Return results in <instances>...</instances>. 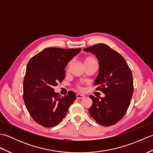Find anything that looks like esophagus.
I'll return each instance as SVG.
<instances>
[{"mask_svg":"<svg viewBox=\"0 0 153 153\" xmlns=\"http://www.w3.org/2000/svg\"><path fill=\"white\" fill-rule=\"evenodd\" d=\"M84 97H85V96L82 95V94H77V95H76V98L77 99H83V98H84Z\"/></svg>","mask_w":153,"mask_h":153,"instance_id":"esophagus-1","label":"esophagus"}]
</instances>
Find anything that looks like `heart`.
<instances>
[{"instance_id": "obj_1", "label": "heart", "mask_w": 153, "mask_h": 153, "mask_svg": "<svg viewBox=\"0 0 153 153\" xmlns=\"http://www.w3.org/2000/svg\"><path fill=\"white\" fill-rule=\"evenodd\" d=\"M96 62V60L94 59L93 58L90 57V56H88V57L85 58V59H84V60H83V62H84V64H85V65H87V64H90V63H91V62ZM76 87H77V88L79 89V90H82L83 89L82 86L81 85H79V84H77Z\"/></svg>"}]
</instances>
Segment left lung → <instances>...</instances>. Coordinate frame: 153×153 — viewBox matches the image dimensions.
<instances>
[{"instance_id": "8db88e82", "label": "left lung", "mask_w": 153, "mask_h": 153, "mask_svg": "<svg viewBox=\"0 0 153 153\" xmlns=\"http://www.w3.org/2000/svg\"><path fill=\"white\" fill-rule=\"evenodd\" d=\"M84 51L95 54L99 60V71L94 85L105 95L100 99L89 96L93 101L89 114L99 124L114 125L130 104L134 93L131 71L124 58L105 44L99 43Z\"/></svg>"}]
</instances>
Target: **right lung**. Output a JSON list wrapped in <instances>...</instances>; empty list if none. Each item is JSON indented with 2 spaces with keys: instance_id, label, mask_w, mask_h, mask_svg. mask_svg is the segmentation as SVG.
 <instances>
[{
  "instance_id": "add662e5",
  "label": "right lung",
  "mask_w": 153,
  "mask_h": 153,
  "mask_svg": "<svg viewBox=\"0 0 153 153\" xmlns=\"http://www.w3.org/2000/svg\"><path fill=\"white\" fill-rule=\"evenodd\" d=\"M81 48H46L32 57L27 66L24 79L23 98L29 113L39 125L52 128L66 116L76 99L73 91L61 97L54 87L64 80L68 62Z\"/></svg>"
}]
</instances>
